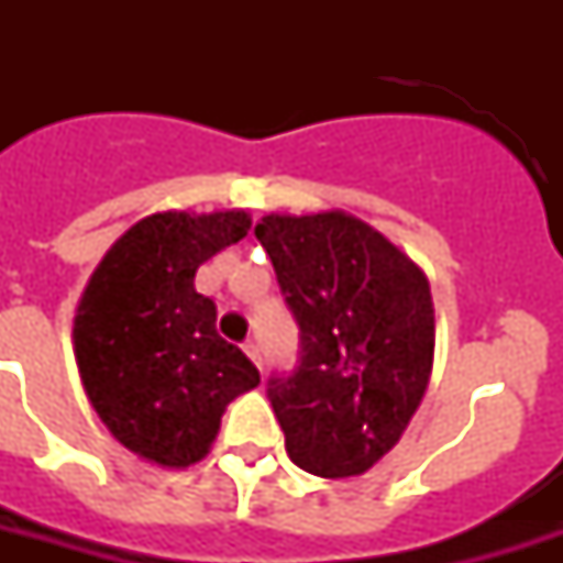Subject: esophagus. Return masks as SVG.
I'll return each instance as SVG.
<instances>
[{"mask_svg":"<svg viewBox=\"0 0 563 563\" xmlns=\"http://www.w3.org/2000/svg\"><path fill=\"white\" fill-rule=\"evenodd\" d=\"M245 353L251 356V362H254L256 368L263 371V353H260V344L256 342H245Z\"/></svg>","mask_w":563,"mask_h":563,"instance_id":"34e87169","label":"esophagus"}]
</instances>
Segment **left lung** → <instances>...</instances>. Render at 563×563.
Masks as SVG:
<instances>
[{
    "label": "left lung",
    "instance_id": "1",
    "mask_svg": "<svg viewBox=\"0 0 563 563\" xmlns=\"http://www.w3.org/2000/svg\"><path fill=\"white\" fill-rule=\"evenodd\" d=\"M300 327L291 374L268 400L300 471L347 479L374 467L423 400L435 309L427 274L342 210L263 216L254 228Z\"/></svg>",
    "mask_w": 563,
    "mask_h": 563
}]
</instances>
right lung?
<instances>
[{"instance_id":"1","label":"right lung","mask_w":563,"mask_h":563,"mask_svg":"<svg viewBox=\"0 0 563 563\" xmlns=\"http://www.w3.org/2000/svg\"><path fill=\"white\" fill-rule=\"evenodd\" d=\"M251 216L154 212L113 242L75 312V362L110 435L163 467L201 462L221 415L260 371L216 333L198 265L247 236Z\"/></svg>"}]
</instances>
